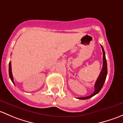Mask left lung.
I'll return each instance as SVG.
<instances>
[{"mask_svg": "<svg viewBox=\"0 0 123 123\" xmlns=\"http://www.w3.org/2000/svg\"><path fill=\"white\" fill-rule=\"evenodd\" d=\"M101 48H102V52H103V66H102V69L101 71V73H100L99 76H98V79H97V80L95 82V84L94 92H93L92 94L88 96V97H79V98H78V99H87L91 98V97H93V96L95 95L96 94H97V93L101 91L102 86H103L104 84V82L105 81L106 78H107V63L105 58V51L104 50V48L102 45H101Z\"/></svg>", "mask_w": 123, "mask_h": 123, "instance_id": "1", "label": "left lung"}]
</instances>
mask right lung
Masks as SVG:
<instances>
[{"instance_id":"1","label":"right lung","mask_w":123,"mask_h":123,"mask_svg":"<svg viewBox=\"0 0 123 123\" xmlns=\"http://www.w3.org/2000/svg\"><path fill=\"white\" fill-rule=\"evenodd\" d=\"M9 74L10 79H11L12 82H13V83L14 84V82H13V76H12V69H11V62H9Z\"/></svg>"}]
</instances>
